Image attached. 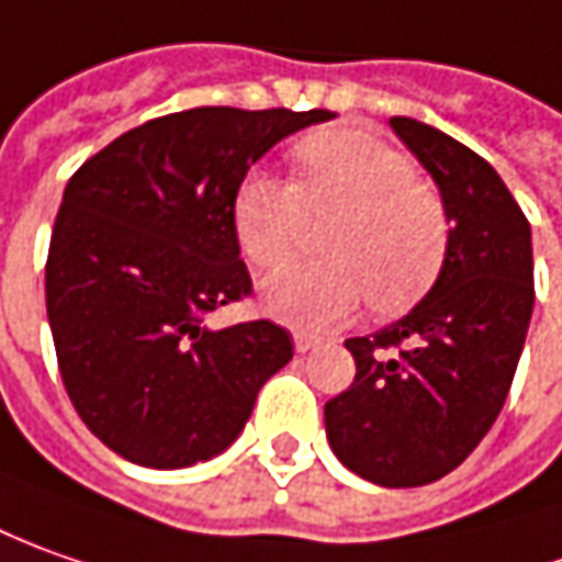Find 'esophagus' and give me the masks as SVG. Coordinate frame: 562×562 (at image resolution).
Wrapping results in <instances>:
<instances>
[{
    "instance_id": "esophagus-1",
    "label": "esophagus",
    "mask_w": 562,
    "mask_h": 562,
    "mask_svg": "<svg viewBox=\"0 0 562 562\" xmlns=\"http://www.w3.org/2000/svg\"><path fill=\"white\" fill-rule=\"evenodd\" d=\"M317 336H307V333H295V351L299 355H307L311 348H317Z\"/></svg>"
}]
</instances>
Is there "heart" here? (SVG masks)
Here are the masks:
<instances>
[{
  "label": "heart",
  "instance_id": "heart-1",
  "mask_svg": "<svg viewBox=\"0 0 562 562\" xmlns=\"http://www.w3.org/2000/svg\"><path fill=\"white\" fill-rule=\"evenodd\" d=\"M295 180L248 173L233 202L236 239L255 267H280L311 217L333 261L292 263L261 282V307L301 333L341 326L370 304L392 314L436 280L451 243L445 199L416 180L414 161L360 130H319L292 148Z\"/></svg>",
  "mask_w": 562,
  "mask_h": 562
}]
</instances>
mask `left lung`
Wrapping results in <instances>:
<instances>
[{
  "label": "left lung",
  "instance_id": "8db88e82",
  "mask_svg": "<svg viewBox=\"0 0 562 562\" xmlns=\"http://www.w3.org/2000/svg\"><path fill=\"white\" fill-rule=\"evenodd\" d=\"M389 124L436 180L451 243L419 304L345 341L358 373L323 416L329 448L351 473L416 488L473 454L507 401L535 307L532 229L473 148L414 117Z\"/></svg>",
  "mask_w": 562,
  "mask_h": 562
}]
</instances>
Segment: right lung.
<instances>
[{
	"label": "right lung",
	"instance_id": "add662e5",
	"mask_svg": "<svg viewBox=\"0 0 562 562\" xmlns=\"http://www.w3.org/2000/svg\"><path fill=\"white\" fill-rule=\"evenodd\" d=\"M333 111L189 108L126 130L65 186L46 261L58 370L89 432L151 470L226 451L292 360L270 319L211 329L251 295L233 226L255 161Z\"/></svg>",
	"mask_w": 562,
	"mask_h": 562
}]
</instances>
